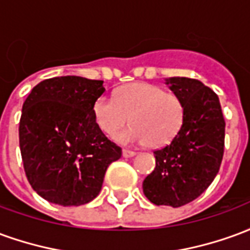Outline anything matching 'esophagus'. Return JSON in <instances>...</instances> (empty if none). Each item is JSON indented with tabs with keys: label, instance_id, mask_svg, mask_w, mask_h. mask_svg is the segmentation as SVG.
I'll list each match as a JSON object with an SVG mask.
<instances>
[{
	"label": "esophagus",
	"instance_id": "34e87169",
	"mask_svg": "<svg viewBox=\"0 0 250 250\" xmlns=\"http://www.w3.org/2000/svg\"><path fill=\"white\" fill-rule=\"evenodd\" d=\"M136 152L132 151V150H127V148H125L123 150V157L125 158H131V157H135Z\"/></svg>",
	"mask_w": 250,
	"mask_h": 250
}]
</instances>
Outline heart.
Returning a JSON list of instances; mask_svg holds the SVG:
<instances>
[{"label": "heart", "mask_w": 250, "mask_h": 250, "mask_svg": "<svg viewBox=\"0 0 250 250\" xmlns=\"http://www.w3.org/2000/svg\"><path fill=\"white\" fill-rule=\"evenodd\" d=\"M93 116L108 136L116 135L130 120V128L116 136L119 142L162 147L173 141L184 125L185 105L177 93L159 85L130 83L116 91L115 99H96Z\"/></svg>", "instance_id": "heart-1"}]
</instances>
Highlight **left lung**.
<instances>
[{
	"label": "left lung",
	"instance_id": "obj_1",
	"mask_svg": "<svg viewBox=\"0 0 250 250\" xmlns=\"http://www.w3.org/2000/svg\"><path fill=\"white\" fill-rule=\"evenodd\" d=\"M167 84L184 102V125L154 151L155 168L143 181V193L154 205L179 208L214 181L224 157L225 120L217 93L199 80L171 77Z\"/></svg>",
	"mask_w": 250,
	"mask_h": 250
}]
</instances>
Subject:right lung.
<instances>
[{
  "instance_id": "right-lung-1",
  "label": "right lung",
  "mask_w": 250,
  "mask_h": 250,
  "mask_svg": "<svg viewBox=\"0 0 250 250\" xmlns=\"http://www.w3.org/2000/svg\"><path fill=\"white\" fill-rule=\"evenodd\" d=\"M102 80L60 76L39 83L22 105L19 136L25 175L40 197L79 206L98 197L122 148L104 135L93 103Z\"/></svg>"
}]
</instances>
